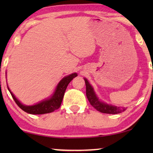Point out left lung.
Here are the masks:
<instances>
[{
    "label": "left lung",
    "mask_w": 153,
    "mask_h": 153,
    "mask_svg": "<svg viewBox=\"0 0 153 153\" xmlns=\"http://www.w3.org/2000/svg\"><path fill=\"white\" fill-rule=\"evenodd\" d=\"M84 81L85 86H86V97L88 100L90 104L98 111L104 113V114H117L122 113L126 109V108L125 107L114 106L100 101L99 98L97 97L95 91H94L93 88L90 84L88 81L85 78H84Z\"/></svg>",
    "instance_id": "1"
}]
</instances>
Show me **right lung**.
Returning <instances> with one entry per match:
<instances>
[{"label": "right lung", "instance_id": "add662e5", "mask_svg": "<svg viewBox=\"0 0 153 153\" xmlns=\"http://www.w3.org/2000/svg\"><path fill=\"white\" fill-rule=\"evenodd\" d=\"M77 76L76 73H73V74L68 75V76H65L61 81L58 83L57 86L56 88L55 91L52 96L50 98L47 100H43L39 103L32 106H26L22 104L19 100L15 97L13 93L9 90L10 94H11L12 98H13L16 104L22 108L25 112L28 113L30 114H45L48 113H51L54 111L60 108L61 105L62 99L65 92L66 91L67 87L71 81L72 80L74 77Z\"/></svg>", "mask_w": 153, "mask_h": 153}]
</instances>
